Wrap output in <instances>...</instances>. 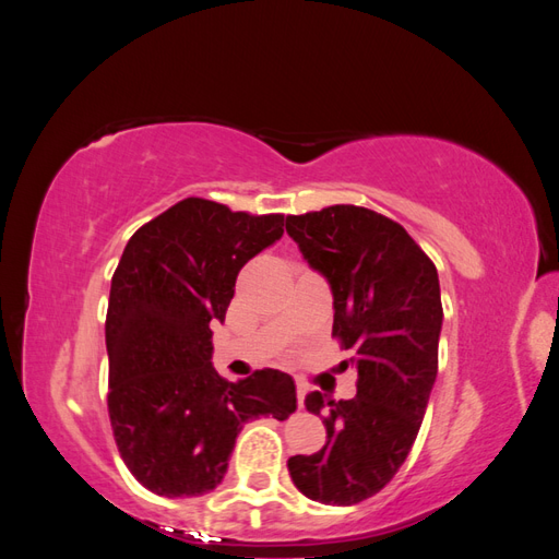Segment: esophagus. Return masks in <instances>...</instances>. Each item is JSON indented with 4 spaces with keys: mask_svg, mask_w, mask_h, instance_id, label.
<instances>
[{
    "mask_svg": "<svg viewBox=\"0 0 559 559\" xmlns=\"http://www.w3.org/2000/svg\"><path fill=\"white\" fill-rule=\"evenodd\" d=\"M306 394H308V386L302 384V382H298L296 384V396H298V405L302 408V403H306Z\"/></svg>",
    "mask_w": 559,
    "mask_h": 559,
    "instance_id": "obj_1",
    "label": "esophagus"
}]
</instances>
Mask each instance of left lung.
Here are the masks:
<instances>
[{
  "instance_id": "8db88e82",
  "label": "left lung",
  "mask_w": 559,
  "mask_h": 559,
  "mask_svg": "<svg viewBox=\"0 0 559 559\" xmlns=\"http://www.w3.org/2000/svg\"><path fill=\"white\" fill-rule=\"evenodd\" d=\"M286 233L333 294V335L352 352L357 396H306L326 445L289 460L294 485L329 506H352L396 476L438 373L441 284L431 259L392 218L357 205L286 216Z\"/></svg>"
}]
</instances>
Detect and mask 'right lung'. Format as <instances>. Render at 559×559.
Segmentation results:
<instances>
[{
  "instance_id": "1",
  "label": "right lung",
  "mask_w": 559,
  "mask_h": 559,
  "mask_svg": "<svg viewBox=\"0 0 559 559\" xmlns=\"http://www.w3.org/2000/svg\"><path fill=\"white\" fill-rule=\"evenodd\" d=\"M284 233L282 214L186 198L128 240L107 310L109 419L126 466L158 497H200L224 480L235 438L257 417L296 411L292 376L228 382L212 366L242 265Z\"/></svg>"
}]
</instances>
